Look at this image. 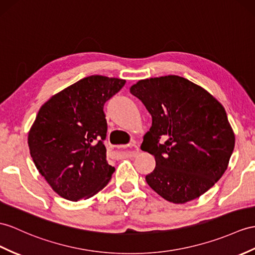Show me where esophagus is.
Masks as SVG:
<instances>
[{"label": "esophagus", "mask_w": 255, "mask_h": 255, "mask_svg": "<svg viewBox=\"0 0 255 255\" xmlns=\"http://www.w3.org/2000/svg\"><path fill=\"white\" fill-rule=\"evenodd\" d=\"M128 150H126L122 152V156H126V157H135L136 154L138 153V147L136 146L135 144H131L128 146Z\"/></svg>", "instance_id": "esophagus-1"}]
</instances>
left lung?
Returning <instances> with one entry per match:
<instances>
[{"label":"left lung","instance_id":"1","mask_svg":"<svg viewBox=\"0 0 255 255\" xmlns=\"http://www.w3.org/2000/svg\"><path fill=\"white\" fill-rule=\"evenodd\" d=\"M129 92L152 118L140 146L156 160L147 184L173 203L203 195L224 174L234 151L235 135L224 107L178 76L140 80Z\"/></svg>","mask_w":255,"mask_h":255}]
</instances>
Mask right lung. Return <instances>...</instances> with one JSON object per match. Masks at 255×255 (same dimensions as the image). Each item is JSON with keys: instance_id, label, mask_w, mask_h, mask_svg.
Segmentation results:
<instances>
[{"instance_id": "right-lung-1", "label": "right lung", "mask_w": 255, "mask_h": 255, "mask_svg": "<svg viewBox=\"0 0 255 255\" xmlns=\"http://www.w3.org/2000/svg\"><path fill=\"white\" fill-rule=\"evenodd\" d=\"M126 80L90 76L57 93L40 108L28 145L40 174L67 200L89 199L106 186L115 167L106 159L105 103Z\"/></svg>"}]
</instances>
